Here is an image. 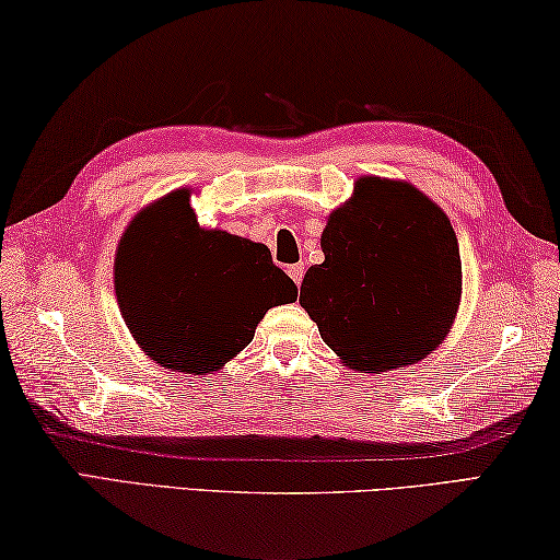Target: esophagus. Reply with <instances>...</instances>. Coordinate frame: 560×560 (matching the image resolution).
<instances>
[{
  "label": "esophagus",
  "instance_id": "esophagus-1",
  "mask_svg": "<svg viewBox=\"0 0 560 560\" xmlns=\"http://www.w3.org/2000/svg\"><path fill=\"white\" fill-rule=\"evenodd\" d=\"M288 275L292 278V282H295V285H300L302 278H305V265H302V262H298V265H290V268H288Z\"/></svg>",
  "mask_w": 560,
  "mask_h": 560
}]
</instances>
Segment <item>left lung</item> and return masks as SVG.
I'll return each instance as SVG.
<instances>
[{"instance_id": "left-lung-1", "label": "left lung", "mask_w": 560, "mask_h": 560, "mask_svg": "<svg viewBox=\"0 0 560 560\" xmlns=\"http://www.w3.org/2000/svg\"><path fill=\"white\" fill-rule=\"evenodd\" d=\"M322 253L300 305L349 369H400L443 345L463 295V262L445 211L413 184L361 176L354 196L329 213Z\"/></svg>"}]
</instances>
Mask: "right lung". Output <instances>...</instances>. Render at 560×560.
Here are the masks:
<instances>
[{"instance_id":"1","label":"right lung","mask_w":560,"mask_h":560,"mask_svg":"<svg viewBox=\"0 0 560 560\" xmlns=\"http://www.w3.org/2000/svg\"><path fill=\"white\" fill-rule=\"evenodd\" d=\"M176 189L127 225L115 258L117 305L147 357L172 371H219L270 307L298 300L268 245L206 231Z\"/></svg>"}]
</instances>
